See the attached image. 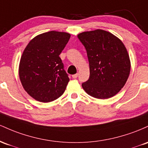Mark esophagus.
Masks as SVG:
<instances>
[{
    "label": "esophagus",
    "mask_w": 148,
    "mask_h": 148,
    "mask_svg": "<svg viewBox=\"0 0 148 148\" xmlns=\"http://www.w3.org/2000/svg\"><path fill=\"white\" fill-rule=\"evenodd\" d=\"M77 76H78V74H77V73H76V74H75V75H72V77H73V78L75 79V78H77Z\"/></svg>",
    "instance_id": "1"
}]
</instances>
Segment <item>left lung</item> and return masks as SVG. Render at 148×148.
Listing matches in <instances>:
<instances>
[{
  "label": "left lung",
  "mask_w": 148,
  "mask_h": 148,
  "mask_svg": "<svg viewBox=\"0 0 148 148\" xmlns=\"http://www.w3.org/2000/svg\"><path fill=\"white\" fill-rule=\"evenodd\" d=\"M77 38L85 47L89 63V78L82 84L84 90L99 99L116 95L127 82L131 70L123 42L101 29L80 33Z\"/></svg>",
  "instance_id": "1"
}]
</instances>
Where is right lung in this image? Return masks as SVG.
Returning <instances> with one entry per match:
<instances>
[{
	"mask_svg": "<svg viewBox=\"0 0 148 148\" xmlns=\"http://www.w3.org/2000/svg\"><path fill=\"white\" fill-rule=\"evenodd\" d=\"M71 34L52 31L38 35L21 56L19 75L24 90L36 101L48 103L64 94L69 77L59 55Z\"/></svg>",
	"mask_w": 148,
	"mask_h": 148,
	"instance_id": "obj_1",
	"label": "right lung"
}]
</instances>
